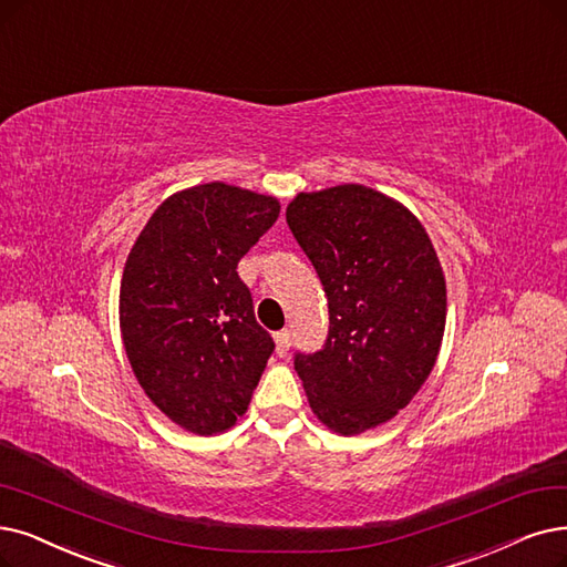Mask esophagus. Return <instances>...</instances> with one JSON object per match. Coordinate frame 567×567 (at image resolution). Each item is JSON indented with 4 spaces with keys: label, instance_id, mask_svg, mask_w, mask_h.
<instances>
[{
    "label": "esophagus",
    "instance_id": "34e87169",
    "mask_svg": "<svg viewBox=\"0 0 567 567\" xmlns=\"http://www.w3.org/2000/svg\"><path fill=\"white\" fill-rule=\"evenodd\" d=\"M275 342H277L279 355H286V351L290 349V330H279V332L275 334Z\"/></svg>",
    "mask_w": 567,
    "mask_h": 567
}]
</instances>
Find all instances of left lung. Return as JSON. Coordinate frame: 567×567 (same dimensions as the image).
Segmentation results:
<instances>
[{
    "label": "left lung",
    "instance_id": "1",
    "mask_svg": "<svg viewBox=\"0 0 567 567\" xmlns=\"http://www.w3.org/2000/svg\"><path fill=\"white\" fill-rule=\"evenodd\" d=\"M286 220L330 311L323 349L296 353L311 412L334 433H365L404 410L435 368L442 265L419 218L368 186L300 193Z\"/></svg>",
    "mask_w": 567,
    "mask_h": 567
}]
</instances>
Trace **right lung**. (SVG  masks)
<instances>
[{
    "mask_svg": "<svg viewBox=\"0 0 567 567\" xmlns=\"http://www.w3.org/2000/svg\"><path fill=\"white\" fill-rule=\"evenodd\" d=\"M279 212L277 197L212 181L167 197L127 256V360L157 410L190 433L235 425L275 351L237 262Z\"/></svg>",
    "mask_w": 567,
    "mask_h": 567,
    "instance_id": "right-lung-1",
    "label": "right lung"
}]
</instances>
